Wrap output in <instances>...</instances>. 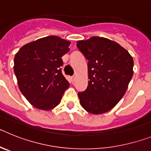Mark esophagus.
I'll return each mask as SVG.
<instances>
[{"instance_id":"esophagus-1","label":"esophagus","mask_w":151,"mask_h":151,"mask_svg":"<svg viewBox=\"0 0 151 151\" xmlns=\"http://www.w3.org/2000/svg\"><path fill=\"white\" fill-rule=\"evenodd\" d=\"M71 81L72 82H73L75 81V76H72L71 77Z\"/></svg>"}]
</instances>
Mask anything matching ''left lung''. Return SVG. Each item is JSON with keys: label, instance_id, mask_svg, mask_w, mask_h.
I'll return each mask as SVG.
<instances>
[{"label": "left lung", "instance_id": "left-lung-1", "mask_svg": "<svg viewBox=\"0 0 151 151\" xmlns=\"http://www.w3.org/2000/svg\"><path fill=\"white\" fill-rule=\"evenodd\" d=\"M88 63V85L78 93L80 104L91 114H103L119 102L133 76L132 57L121 45L102 37L77 41Z\"/></svg>", "mask_w": 151, "mask_h": 151}]
</instances>
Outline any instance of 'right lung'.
I'll return each mask as SVG.
<instances>
[{
	"label": "right lung",
	"instance_id": "add662e5",
	"mask_svg": "<svg viewBox=\"0 0 151 151\" xmlns=\"http://www.w3.org/2000/svg\"><path fill=\"white\" fill-rule=\"evenodd\" d=\"M69 45L50 35L26 44L16 54L13 70L19 88L35 107L50 110L60 103L69 86L60 69Z\"/></svg>",
	"mask_w": 151,
	"mask_h": 151
}]
</instances>
